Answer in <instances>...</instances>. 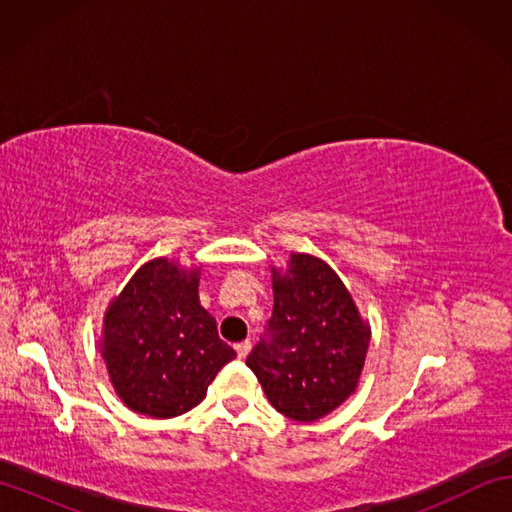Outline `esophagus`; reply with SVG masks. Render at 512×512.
Here are the masks:
<instances>
[{"label":"esophagus","instance_id":"obj_1","mask_svg":"<svg viewBox=\"0 0 512 512\" xmlns=\"http://www.w3.org/2000/svg\"><path fill=\"white\" fill-rule=\"evenodd\" d=\"M235 350H237V356H239V358H246V356H248V352H250V341L237 343V345H235Z\"/></svg>","mask_w":512,"mask_h":512}]
</instances>
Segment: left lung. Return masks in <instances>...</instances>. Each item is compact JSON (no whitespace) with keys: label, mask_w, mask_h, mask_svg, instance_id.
Returning a JSON list of instances; mask_svg holds the SVG:
<instances>
[{"label":"left lung","mask_w":512,"mask_h":512,"mask_svg":"<svg viewBox=\"0 0 512 512\" xmlns=\"http://www.w3.org/2000/svg\"><path fill=\"white\" fill-rule=\"evenodd\" d=\"M273 292V317L246 365L279 413L319 420L356 389L369 328L339 275L317 257L292 255Z\"/></svg>","instance_id":"left-lung-1"}]
</instances>
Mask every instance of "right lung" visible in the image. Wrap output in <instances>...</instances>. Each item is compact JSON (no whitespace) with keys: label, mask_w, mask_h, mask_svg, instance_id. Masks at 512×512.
<instances>
[{"label":"right lung","mask_w":512,"mask_h":512,"mask_svg":"<svg viewBox=\"0 0 512 512\" xmlns=\"http://www.w3.org/2000/svg\"><path fill=\"white\" fill-rule=\"evenodd\" d=\"M235 350L200 306L198 270L154 259L129 279L105 314L103 358L129 409L173 418L204 398Z\"/></svg>","instance_id":"obj_1"}]
</instances>
